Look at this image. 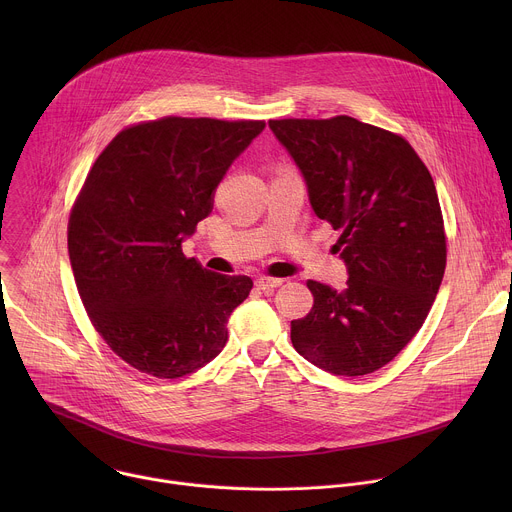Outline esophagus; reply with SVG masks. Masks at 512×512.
<instances>
[{
  "instance_id": "obj_1",
  "label": "esophagus",
  "mask_w": 512,
  "mask_h": 512,
  "mask_svg": "<svg viewBox=\"0 0 512 512\" xmlns=\"http://www.w3.org/2000/svg\"><path fill=\"white\" fill-rule=\"evenodd\" d=\"M283 283V279H277V277H261L255 281V285L261 289V291H269L273 287H279Z\"/></svg>"
}]
</instances>
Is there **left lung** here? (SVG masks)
I'll use <instances>...</instances> for the list:
<instances>
[{
    "label": "left lung",
    "instance_id": "1",
    "mask_svg": "<svg viewBox=\"0 0 512 512\" xmlns=\"http://www.w3.org/2000/svg\"><path fill=\"white\" fill-rule=\"evenodd\" d=\"M269 129L302 172L316 216L342 233L334 249L348 273L342 291L308 281L314 308L291 322V342L326 373H375L417 334L444 279L433 178L403 137L346 115Z\"/></svg>",
    "mask_w": 512,
    "mask_h": 512
}]
</instances>
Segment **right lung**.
I'll list each match as a JSON object with an SVG mask.
<instances>
[{"mask_svg": "<svg viewBox=\"0 0 512 512\" xmlns=\"http://www.w3.org/2000/svg\"><path fill=\"white\" fill-rule=\"evenodd\" d=\"M263 129L164 117L123 129L91 168L70 212L68 257L95 330L133 369L178 379L225 348L253 281L204 269L182 243Z\"/></svg>", "mask_w": 512, "mask_h": 512, "instance_id": "obj_1", "label": "right lung"}]
</instances>
